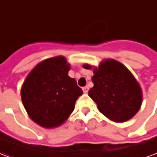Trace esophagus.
Here are the masks:
<instances>
[{"mask_svg":"<svg viewBox=\"0 0 157 157\" xmlns=\"http://www.w3.org/2000/svg\"><path fill=\"white\" fill-rule=\"evenodd\" d=\"M83 93H84V94H87V93H88V91H89V87H88V86L83 87Z\"/></svg>","mask_w":157,"mask_h":157,"instance_id":"34e87169","label":"esophagus"}]
</instances>
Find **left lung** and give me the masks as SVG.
<instances>
[{
	"instance_id": "left-lung-1",
	"label": "left lung",
	"mask_w": 157,
	"mask_h": 157,
	"mask_svg": "<svg viewBox=\"0 0 157 157\" xmlns=\"http://www.w3.org/2000/svg\"><path fill=\"white\" fill-rule=\"evenodd\" d=\"M86 69L93 66L83 64ZM94 87L89 95L103 115L115 122H125L139 111L142 90L133 74L115 59H105L94 67Z\"/></svg>"
}]
</instances>
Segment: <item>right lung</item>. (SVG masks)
Listing matches in <instances>:
<instances>
[{
	"label": "right lung",
	"mask_w": 157,
	"mask_h": 157,
	"mask_svg": "<svg viewBox=\"0 0 157 157\" xmlns=\"http://www.w3.org/2000/svg\"><path fill=\"white\" fill-rule=\"evenodd\" d=\"M70 64L63 56L36 64L24 81L21 97L29 117L40 126L61 125L74 111L83 90L67 74Z\"/></svg>",
	"instance_id": "obj_1"
}]
</instances>
